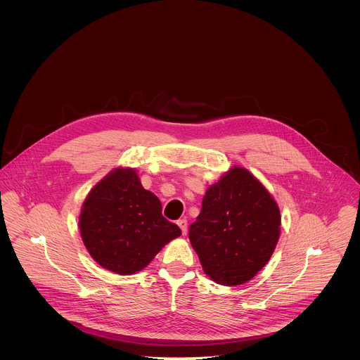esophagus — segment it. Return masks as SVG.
Instances as JSON below:
<instances>
[{"label":"esophagus","instance_id":"obj_1","mask_svg":"<svg viewBox=\"0 0 360 360\" xmlns=\"http://www.w3.org/2000/svg\"><path fill=\"white\" fill-rule=\"evenodd\" d=\"M177 224L181 229V233L186 234L187 233V220L186 219H180V220H177Z\"/></svg>","mask_w":360,"mask_h":360}]
</instances>
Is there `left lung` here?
Here are the masks:
<instances>
[{
    "mask_svg": "<svg viewBox=\"0 0 360 360\" xmlns=\"http://www.w3.org/2000/svg\"><path fill=\"white\" fill-rule=\"evenodd\" d=\"M280 226V209L266 187L247 169L234 166L206 190L188 237L213 281L240 285L269 262Z\"/></svg>",
    "mask_w": 360,
    "mask_h": 360,
    "instance_id": "obj_1",
    "label": "left lung"
}]
</instances>
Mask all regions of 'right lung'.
Listing matches in <instances>:
<instances>
[{"label": "right lung", "mask_w": 360, "mask_h": 360, "mask_svg": "<svg viewBox=\"0 0 360 360\" xmlns=\"http://www.w3.org/2000/svg\"><path fill=\"white\" fill-rule=\"evenodd\" d=\"M79 227L91 257L122 276L143 270L162 247L181 236L131 167H117L94 186L82 206Z\"/></svg>", "instance_id": "right-lung-1"}]
</instances>
